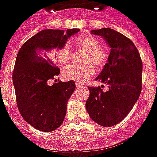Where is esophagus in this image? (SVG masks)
<instances>
[{"label":"esophagus","mask_w":157,"mask_h":157,"mask_svg":"<svg viewBox=\"0 0 157 157\" xmlns=\"http://www.w3.org/2000/svg\"><path fill=\"white\" fill-rule=\"evenodd\" d=\"M75 86H76V88H80V87L83 86V85H82V84H81V83H78V82H76V83H75Z\"/></svg>","instance_id":"1"}]
</instances>
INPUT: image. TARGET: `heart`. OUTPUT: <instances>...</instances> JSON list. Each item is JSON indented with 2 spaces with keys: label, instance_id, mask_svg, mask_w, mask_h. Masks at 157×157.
Instances as JSON below:
<instances>
[{
  "label": "heart",
  "instance_id": "heart-1",
  "mask_svg": "<svg viewBox=\"0 0 157 157\" xmlns=\"http://www.w3.org/2000/svg\"><path fill=\"white\" fill-rule=\"evenodd\" d=\"M75 44L86 50L82 64H71L63 69V76L66 80L76 82H83L94 74V65L102 67L108 60L109 54L107 49L100 46L99 40L91 35L80 36L75 40ZM56 58L62 64L68 63L73 55L71 48L68 44L62 45L60 48L53 50Z\"/></svg>",
  "mask_w": 157,
  "mask_h": 157
}]
</instances>
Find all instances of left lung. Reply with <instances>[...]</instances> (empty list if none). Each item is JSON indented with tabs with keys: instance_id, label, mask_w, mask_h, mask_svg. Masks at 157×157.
Listing matches in <instances>:
<instances>
[{
	"instance_id": "left-lung-1",
	"label": "left lung",
	"mask_w": 157,
	"mask_h": 157,
	"mask_svg": "<svg viewBox=\"0 0 157 157\" xmlns=\"http://www.w3.org/2000/svg\"><path fill=\"white\" fill-rule=\"evenodd\" d=\"M102 36L111 48L106 63L96 81L109 86H89L90 96L86 107L93 121L104 127L121 122L131 111L142 88V61L138 49L126 36L109 28L92 30Z\"/></svg>"
}]
</instances>
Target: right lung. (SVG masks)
I'll use <instances>...</instances> for the list:
<instances>
[{
  "label": "right lung",
  "mask_w": 157,
  "mask_h": 157,
  "mask_svg": "<svg viewBox=\"0 0 157 157\" xmlns=\"http://www.w3.org/2000/svg\"><path fill=\"white\" fill-rule=\"evenodd\" d=\"M79 31L42 30L26 41L17 53L12 72L17 108L24 120L40 131H53L62 124L67 101L75 89L73 81L48 84L60 71L49 51L60 48Z\"/></svg>",
  "instance_id": "right-lung-1"
}]
</instances>
